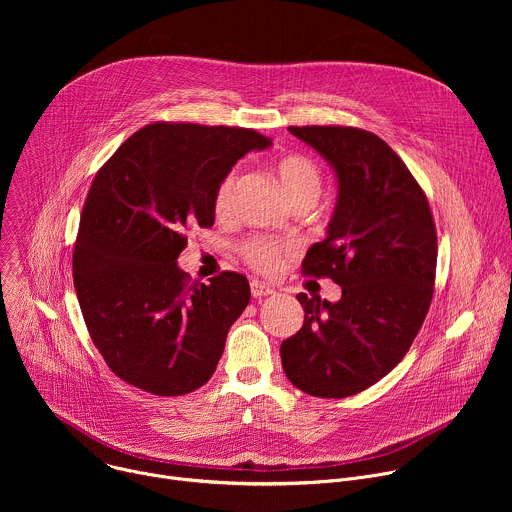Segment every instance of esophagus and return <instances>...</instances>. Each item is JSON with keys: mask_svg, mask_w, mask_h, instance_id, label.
I'll list each match as a JSON object with an SVG mask.
<instances>
[{"mask_svg": "<svg viewBox=\"0 0 512 512\" xmlns=\"http://www.w3.org/2000/svg\"><path fill=\"white\" fill-rule=\"evenodd\" d=\"M273 294H275L273 287H269L261 281H251V296L255 300H261V298H267V296H273Z\"/></svg>", "mask_w": 512, "mask_h": 512, "instance_id": "34e87169", "label": "esophagus"}]
</instances>
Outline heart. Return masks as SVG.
I'll return each mask as SVG.
<instances>
[{
  "mask_svg": "<svg viewBox=\"0 0 512 512\" xmlns=\"http://www.w3.org/2000/svg\"><path fill=\"white\" fill-rule=\"evenodd\" d=\"M277 176L281 182V188L289 202L294 204L296 200L304 198H318L322 188V172L318 164L306 156L294 154L285 156L277 164ZM237 186V172L227 174L221 184L214 190L212 208L218 216H225L233 202V192ZM289 251V247L281 241L269 239V237H251L245 243H241L239 253L251 265L253 269L261 273H275L283 265V257Z\"/></svg>",
  "mask_w": 512,
  "mask_h": 512,
  "instance_id": "heart-1",
  "label": "heart"
}]
</instances>
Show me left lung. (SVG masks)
<instances>
[{
  "mask_svg": "<svg viewBox=\"0 0 512 512\" xmlns=\"http://www.w3.org/2000/svg\"><path fill=\"white\" fill-rule=\"evenodd\" d=\"M289 131L338 178L328 235L302 271L330 277L342 298L298 294L304 326L281 342V364L300 391L342 399L389 375L413 344L433 296L437 235L425 192L379 135L342 125Z\"/></svg>",
  "mask_w": 512,
  "mask_h": 512,
  "instance_id": "obj_1",
  "label": "left lung"
}]
</instances>
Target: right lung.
<instances>
[{
    "label": "right lung",
    "instance_id": "right-lung-1",
    "mask_svg": "<svg viewBox=\"0 0 512 512\" xmlns=\"http://www.w3.org/2000/svg\"><path fill=\"white\" fill-rule=\"evenodd\" d=\"M271 139L245 127L156 121L93 178L72 255L81 312L107 367L160 397L202 387L251 300L245 275L190 281L176 259L192 227L214 225L216 186Z\"/></svg>",
    "mask_w": 512,
    "mask_h": 512
}]
</instances>
